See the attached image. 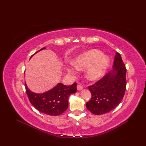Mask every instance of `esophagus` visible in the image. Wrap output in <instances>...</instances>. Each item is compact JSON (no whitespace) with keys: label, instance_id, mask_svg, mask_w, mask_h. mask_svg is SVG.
I'll return each instance as SVG.
<instances>
[{"label":"esophagus","instance_id":"obj_1","mask_svg":"<svg viewBox=\"0 0 146 146\" xmlns=\"http://www.w3.org/2000/svg\"><path fill=\"white\" fill-rule=\"evenodd\" d=\"M83 88V86L81 85H77V90H82Z\"/></svg>","mask_w":146,"mask_h":146}]
</instances>
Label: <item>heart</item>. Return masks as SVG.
Wrapping results in <instances>:
<instances>
[{"mask_svg": "<svg viewBox=\"0 0 146 146\" xmlns=\"http://www.w3.org/2000/svg\"><path fill=\"white\" fill-rule=\"evenodd\" d=\"M110 64V59L97 49H91L82 52L74 61V66H68L67 71L75 74L76 69L84 70L85 77L89 81H96L100 79L106 72Z\"/></svg>", "mask_w": 146, "mask_h": 146, "instance_id": "heart-1", "label": "heart"}]
</instances>
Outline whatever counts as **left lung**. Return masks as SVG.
<instances>
[{"label":"left lung","instance_id":"8db88e82","mask_svg":"<svg viewBox=\"0 0 146 146\" xmlns=\"http://www.w3.org/2000/svg\"><path fill=\"white\" fill-rule=\"evenodd\" d=\"M126 88V68L120 54L116 52L113 70L94 85L89 86L91 100L86 102L87 109L95 115L109 112L117 107Z\"/></svg>","mask_w":146,"mask_h":146}]
</instances>
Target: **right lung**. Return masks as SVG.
I'll return each instance as SVG.
<instances>
[{"label": "right lung", "mask_w": 146, "mask_h": 146, "mask_svg": "<svg viewBox=\"0 0 146 146\" xmlns=\"http://www.w3.org/2000/svg\"><path fill=\"white\" fill-rule=\"evenodd\" d=\"M45 49L42 48L36 53ZM25 87L31 104L40 112L51 116L59 115L66 111L68 107L69 97L76 92V83L70 86L59 83L54 88L42 94H36L31 91L26 82Z\"/></svg>", "instance_id": "right-lung-1"}]
</instances>
